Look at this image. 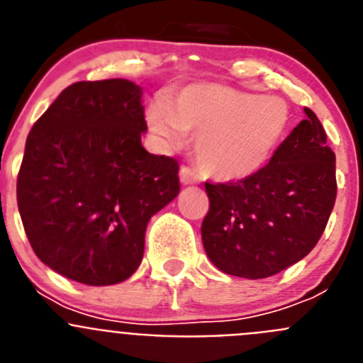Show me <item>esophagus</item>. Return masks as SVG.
<instances>
[{"mask_svg": "<svg viewBox=\"0 0 363 363\" xmlns=\"http://www.w3.org/2000/svg\"><path fill=\"white\" fill-rule=\"evenodd\" d=\"M179 182L184 185L200 184V176L196 174V171L189 169V167H182V169H179Z\"/></svg>", "mask_w": 363, "mask_h": 363, "instance_id": "esophagus-1", "label": "esophagus"}]
</instances>
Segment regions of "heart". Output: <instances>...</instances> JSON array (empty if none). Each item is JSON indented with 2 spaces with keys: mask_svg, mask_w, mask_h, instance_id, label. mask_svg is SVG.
<instances>
[{
  "mask_svg": "<svg viewBox=\"0 0 363 363\" xmlns=\"http://www.w3.org/2000/svg\"><path fill=\"white\" fill-rule=\"evenodd\" d=\"M147 120L169 145H179L185 133L196 134L194 154L205 176L242 182L271 162L289 125V107L274 96L259 98L220 83H192L169 101L156 99Z\"/></svg>",
  "mask_w": 363,
  "mask_h": 363,
  "instance_id": "heart-1",
  "label": "heart"
}]
</instances>
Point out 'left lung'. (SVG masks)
I'll return each instance as SVG.
<instances>
[{
    "label": "left lung",
    "instance_id": "left-lung-1",
    "mask_svg": "<svg viewBox=\"0 0 363 363\" xmlns=\"http://www.w3.org/2000/svg\"><path fill=\"white\" fill-rule=\"evenodd\" d=\"M336 158L311 108L269 165L236 184H205L211 207L201 223L209 259L230 277L259 280L306 258L336 200Z\"/></svg>",
    "mask_w": 363,
    "mask_h": 363
}]
</instances>
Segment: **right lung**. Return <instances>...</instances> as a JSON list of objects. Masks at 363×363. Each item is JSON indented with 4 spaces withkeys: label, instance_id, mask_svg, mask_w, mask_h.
Returning a JSON list of instances; mask_svg holds the SVG:
<instances>
[{
    "label": "right lung",
    "instance_id": "obj_1",
    "mask_svg": "<svg viewBox=\"0 0 363 363\" xmlns=\"http://www.w3.org/2000/svg\"><path fill=\"white\" fill-rule=\"evenodd\" d=\"M142 86H67L34 123L18 174V209L38 258L69 280L133 277L147 223L179 192L178 163L147 152Z\"/></svg>",
    "mask_w": 363,
    "mask_h": 363
}]
</instances>
